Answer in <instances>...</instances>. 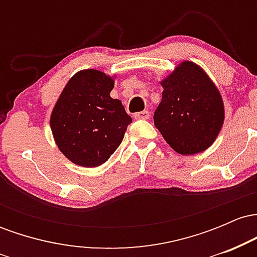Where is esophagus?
I'll use <instances>...</instances> for the list:
<instances>
[{
	"mask_svg": "<svg viewBox=\"0 0 257 257\" xmlns=\"http://www.w3.org/2000/svg\"><path fill=\"white\" fill-rule=\"evenodd\" d=\"M135 119H149L150 118V112L149 111H141L134 114Z\"/></svg>",
	"mask_w": 257,
	"mask_h": 257,
	"instance_id": "esophagus-1",
	"label": "esophagus"
}]
</instances>
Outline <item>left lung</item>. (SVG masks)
<instances>
[{"instance_id": "1", "label": "left lung", "mask_w": 257, "mask_h": 257, "mask_svg": "<svg viewBox=\"0 0 257 257\" xmlns=\"http://www.w3.org/2000/svg\"><path fill=\"white\" fill-rule=\"evenodd\" d=\"M162 100L153 114L156 128L175 152L205 151L225 120L219 89L199 65L185 60L162 79Z\"/></svg>"}]
</instances>
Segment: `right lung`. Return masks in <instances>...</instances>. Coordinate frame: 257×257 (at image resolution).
Wrapping results in <instances>:
<instances>
[{
	"label": "right lung",
	"instance_id": "right-lung-1",
	"mask_svg": "<svg viewBox=\"0 0 257 257\" xmlns=\"http://www.w3.org/2000/svg\"><path fill=\"white\" fill-rule=\"evenodd\" d=\"M114 77L99 70H82L61 91L51 114L58 149L79 167L105 163L120 145L132 117L120 100L110 96Z\"/></svg>",
	"mask_w": 257,
	"mask_h": 257
}]
</instances>
